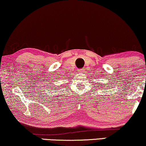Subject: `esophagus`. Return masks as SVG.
Masks as SVG:
<instances>
[{"label":"esophagus","instance_id":"obj_1","mask_svg":"<svg viewBox=\"0 0 146 146\" xmlns=\"http://www.w3.org/2000/svg\"><path fill=\"white\" fill-rule=\"evenodd\" d=\"M83 69H78V72H79V73H82V72H83Z\"/></svg>","mask_w":146,"mask_h":146}]
</instances>
